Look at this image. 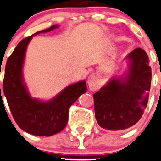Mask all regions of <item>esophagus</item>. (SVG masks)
Segmentation results:
<instances>
[{"label": "esophagus", "instance_id": "esophagus-1", "mask_svg": "<svg viewBox=\"0 0 161 161\" xmlns=\"http://www.w3.org/2000/svg\"><path fill=\"white\" fill-rule=\"evenodd\" d=\"M88 85H89L90 90H96L99 87V79H98L97 75H94V74L89 75V77L88 78Z\"/></svg>", "mask_w": 161, "mask_h": 161}]
</instances>
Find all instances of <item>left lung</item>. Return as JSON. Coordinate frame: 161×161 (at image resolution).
I'll return each mask as SVG.
<instances>
[{
	"instance_id": "8db88e82",
	"label": "left lung",
	"mask_w": 161,
	"mask_h": 161,
	"mask_svg": "<svg viewBox=\"0 0 161 161\" xmlns=\"http://www.w3.org/2000/svg\"><path fill=\"white\" fill-rule=\"evenodd\" d=\"M126 75L112 79L93 95L96 119L105 130H123L136 124L148 102L151 68L147 52L136 48L126 56Z\"/></svg>"
}]
</instances>
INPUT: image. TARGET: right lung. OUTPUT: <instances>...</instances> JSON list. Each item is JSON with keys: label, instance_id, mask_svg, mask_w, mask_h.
Returning a JSON list of instances; mask_svg holds the SVG:
<instances>
[{"label": "right lung", "instance_id": "obj_1", "mask_svg": "<svg viewBox=\"0 0 161 161\" xmlns=\"http://www.w3.org/2000/svg\"><path fill=\"white\" fill-rule=\"evenodd\" d=\"M58 27L52 25L21 40L5 66L3 89L10 110L18 126L35 136H49L62 131L68 123L70 106L87 90L86 82L82 81L67 86L51 100L42 102L32 99L24 83L22 68L29 42L35 35Z\"/></svg>", "mask_w": 161, "mask_h": 161}]
</instances>
